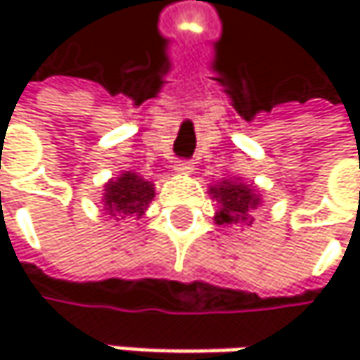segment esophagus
I'll use <instances>...</instances> for the list:
<instances>
[{
    "label": "esophagus",
    "instance_id": "esophagus-1",
    "mask_svg": "<svg viewBox=\"0 0 360 360\" xmlns=\"http://www.w3.org/2000/svg\"><path fill=\"white\" fill-rule=\"evenodd\" d=\"M173 171H175L177 175H185V177H187V175H193L195 169H193V162H189V160H179V162L175 165Z\"/></svg>",
    "mask_w": 360,
    "mask_h": 360
}]
</instances>
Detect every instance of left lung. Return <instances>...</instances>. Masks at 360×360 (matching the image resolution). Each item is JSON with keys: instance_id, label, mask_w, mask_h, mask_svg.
<instances>
[{"instance_id": "left-lung-1", "label": "left lung", "mask_w": 360, "mask_h": 360, "mask_svg": "<svg viewBox=\"0 0 360 360\" xmlns=\"http://www.w3.org/2000/svg\"><path fill=\"white\" fill-rule=\"evenodd\" d=\"M208 193L217 202L214 223L223 227L252 225L254 212L262 204L260 191L254 185L244 183L242 177L221 179L208 187Z\"/></svg>"}]
</instances>
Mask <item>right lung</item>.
<instances>
[{"mask_svg": "<svg viewBox=\"0 0 360 360\" xmlns=\"http://www.w3.org/2000/svg\"><path fill=\"white\" fill-rule=\"evenodd\" d=\"M154 200V183L133 171H124L104 185L102 204L110 219H141Z\"/></svg>", "mask_w": 360, "mask_h": 360, "instance_id": "right-lung-1", "label": "right lung"}]
</instances>
